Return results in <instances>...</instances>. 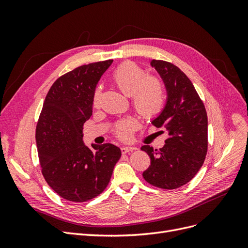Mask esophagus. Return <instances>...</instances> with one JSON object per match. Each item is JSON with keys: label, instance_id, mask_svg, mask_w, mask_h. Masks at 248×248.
Masks as SVG:
<instances>
[{"label": "esophagus", "instance_id": "esophagus-1", "mask_svg": "<svg viewBox=\"0 0 248 248\" xmlns=\"http://www.w3.org/2000/svg\"><path fill=\"white\" fill-rule=\"evenodd\" d=\"M134 150H137L136 147H122L121 148V152L124 153H128V152H132Z\"/></svg>", "mask_w": 248, "mask_h": 248}]
</instances>
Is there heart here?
Segmentation results:
<instances>
[{
    "label": "heart",
    "mask_w": 248,
    "mask_h": 248,
    "mask_svg": "<svg viewBox=\"0 0 248 248\" xmlns=\"http://www.w3.org/2000/svg\"><path fill=\"white\" fill-rule=\"evenodd\" d=\"M112 82L125 96L131 97L133 107L145 119L158 116L166 106V90L162 82L154 77H148L147 72L133 62H124L112 71ZM99 91L94 94V103L98 102ZM133 124L123 121L116 127L119 138L128 139Z\"/></svg>",
    "instance_id": "b5f03b06"
}]
</instances>
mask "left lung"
Masks as SVG:
<instances>
[{"mask_svg":"<svg viewBox=\"0 0 248 248\" xmlns=\"http://www.w3.org/2000/svg\"><path fill=\"white\" fill-rule=\"evenodd\" d=\"M167 90V103L152 124L164 127L169 138L159 150L144 145L151 159L142 177L148 183L162 189H175L188 183L197 175L208 149V118L190 79L174 64L152 60Z\"/></svg>","mask_w":248,"mask_h":248,"instance_id":"8db88e82","label":"left lung"}]
</instances>
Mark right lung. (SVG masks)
I'll list each match as a JSON object with an SVG mask.
<instances>
[{"mask_svg":"<svg viewBox=\"0 0 248 248\" xmlns=\"http://www.w3.org/2000/svg\"><path fill=\"white\" fill-rule=\"evenodd\" d=\"M112 60L82 65L60 77L44 100L36 127L42 175L60 197L87 202L107 188L121 150L112 144L82 141L84 123L92 116L95 89Z\"/></svg>","mask_w":248,"mask_h":248,"instance_id":"add662e5","label":"right lung"}]
</instances>
